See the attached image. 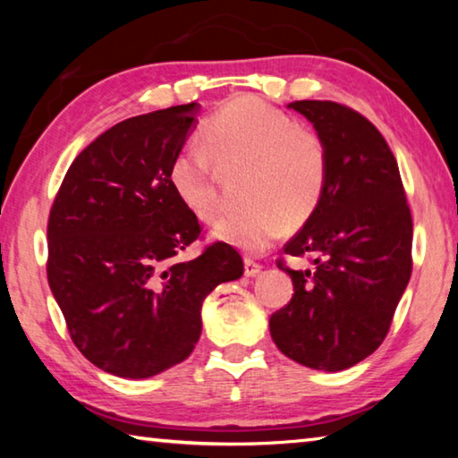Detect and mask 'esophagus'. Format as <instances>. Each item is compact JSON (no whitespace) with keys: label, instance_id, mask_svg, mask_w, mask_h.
<instances>
[{"label":"esophagus","instance_id":"esophagus-1","mask_svg":"<svg viewBox=\"0 0 458 458\" xmlns=\"http://www.w3.org/2000/svg\"><path fill=\"white\" fill-rule=\"evenodd\" d=\"M262 270V267L259 265V262H254V260H250V259H246L244 260V275L246 276H257L259 273Z\"/></svg>","mask_w":458,"mask_h":458}]
</instances>
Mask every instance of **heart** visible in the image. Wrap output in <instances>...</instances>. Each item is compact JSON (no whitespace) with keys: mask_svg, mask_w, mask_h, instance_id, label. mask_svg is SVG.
Here are the masks:
<instances>
[{"mask_svg":"<svg viewBox=\"0 0 458 458\" xmlns=\"http://www.w3.org/2000/svg\"><path fill=\"white\" fill-rule=\"evenodd\" d=\"M169 164V185L193 218L210 222L218 210L214 164L246 167L242 210L224 216L212 234L242 252H262L289 226H301L319 208L329 180L321 135L257 97L222 106Z\"/></svg>","mask_w":458,"mask_h":458,"instance_id":"1","label":"heart"}]
</instances>
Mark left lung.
I'll return each mask as SVG.
<instances>
[{
  "instance_id": "obj_1",
  "label": "left lung",
  "mask_w": 458,
  "mask_h": 458,
  "mask_svg": "<svg viewBox=\"0 0 458 458\" xmlns=\"http://www.w3.org/2000/svg\"><path fill=\"white\" fill-rule=\"evenodd\" d=\"M329 153V180L315 214L284 244L313 254L293 270L294 294L270 317V335L301 366L341 371L374 353L412 275V216L396 157L382 133L353 108L294 100Z\"/></svg>"
}]
</instances>
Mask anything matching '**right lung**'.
Instances as JSON below:
<instances>
[{
  "instance_id": "1",
  "label": "right lung",
  "mask_w": 458,
  "mask_h": 458,
  "mask_svg": "<svg viewBox=\"0 0 458 458\" xmlns=\"http://www.w3.org/2000/svg\"><path fill=\"white\" fill-rule=\"evenodd\" d=\"M198 103L121 121L68 167L48 218V284L74 345L90 363L131 379L183 361L201 333V303L242 276L230 244L188 262L199 222L169 185Z\"/></svg>"
}]
</instances>
